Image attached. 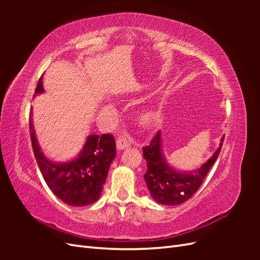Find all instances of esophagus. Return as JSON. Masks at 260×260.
<instances>
[{
	"mask_svg": "<svg viewBox=\"0 0 260 260\" xmlns=\"http://www.w3.org/2000/svg\"><path fill=\"white\" fill-rule=\"evenodd\" d=\"M116 143H117V148L118 149H123V148L128 147L130 145V140L128 139V137H127V135H125V133H121V135L118 137Z\"/></svg>",
	"mask_w": 260,
	"mask_h": 260,
	"instance_id": "esophagus-1",
	"label": "esophagus"
}]
</instances>
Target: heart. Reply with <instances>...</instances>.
<instances>
[{"instance_id": "1", "label": "heart", "mask_w": 260, "mask_h": 260, "mask_svg": "<svg viewBox=\"0 0 260 260\" xmlns=\"http://www.w3.org/2000/svg\"><path fill=\"white\" fill-rule=\"evenodd\" d=\"M151 117H152V113H151V112H145V113L142 115V119H143L144 121H148L149 119H151Z\"/></svg>"}]
</instances>
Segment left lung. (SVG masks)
I'll return each mask as SVG.
<instances>
[{
    "instance_id": "obj_1",
    "label": "left lung",
    "mask_w": 260,
    "mask_h": 260,
    "mask_svg": "<svg viewBox=\"0 0 260 260\" xmlns=\"http://www.w3.org/2000/svg\"><path fill=\"white\" fill-rule=\"evenodd\" d=\"M224 136L220 146L210 158L199 169L190 172L177 171L165 161L160 148V132L143 147V157L147 164L144 180L153 199L162 205L175 206L186 202L199 190L207 172L218 158Z\"/></svg>"
}]
</instances>
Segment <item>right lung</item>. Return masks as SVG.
I'll return each instance as SVG.
<instances>
[{
	"label": "right lung",
	"instance_id": "1",
	"mask_svg": "<svg viewBox=\"0 0 260 260\" xmlns=\"http://www.w3.org/2000/svg\"><path fill=\"white\" fill-rule=\"evenodd\" d=\"M42 92L41 77L35 93ZM29 130L39 168L55 196L70 206H88L95 203L100 199L109 166L116 156L114 136L111 133L101 137L98 135L90 136L86 139L83 151L76 159L65 164H56L49 160L41 152L31 118Z\"/></svg>",
	"mask_w": 260,
	"mask_h": 260
}]
</instances>
